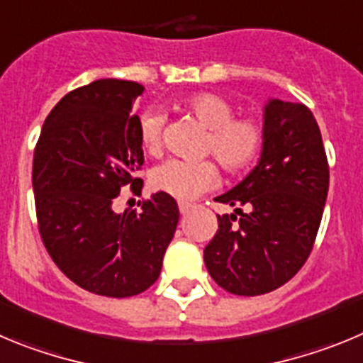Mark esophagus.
<instances>
[{
	"label": "esophagus",
	"mask_w": 363,
	"mask_h": 363,
	"mask_svg": "<svg viewBox=\"0 0 363 363\" xmlns=\"http://www.w3.org/2000/svg\"><path fill=\"white\" fill-rule=\"evenodd\" d=\"M191 210H194V204H189V202H179V211H181L182 215L189 213Z\"/></svg>",
	"instance_id": "obj_1"
}]
</instances>
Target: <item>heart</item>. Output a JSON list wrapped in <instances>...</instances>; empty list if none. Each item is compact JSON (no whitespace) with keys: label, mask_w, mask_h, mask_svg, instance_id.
<instances>
[{"label":"heart","mask_w":363,"mask_h":363,"mask_svg":"<svg viewBox=\"0 0 363 363\" xmlns=\"http://www.w3.org/2000/svg\"><path fill=\"white\" fill-rule=\"evenodd\" d=\"M184 110L204 128L202 152L211 153L226 172H240L257 161L264 146L262 121L253 116L235 117L233 104L218 94H197L184 103ZM166 116L161 110H146L139 119V141L152 155L162 148ZM220 181L213 161H181L169 159L153 169L150 184L177 201H191Z\"/></svg>","instance_id":"b5f03b06"}]
</instances>
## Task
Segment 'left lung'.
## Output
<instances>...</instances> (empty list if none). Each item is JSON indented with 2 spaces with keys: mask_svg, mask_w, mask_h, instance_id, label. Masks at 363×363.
Listing matches in <instances>:
<instances>
[{
  "mask_svg": "<svg viewBox=\"0 0 363 363\" xmlns=\"http://www.w3.org/2000/svg\"><path fill=\"white\" fill-rule=\"evenodd\" d=\"M264 130L259 164L215 199L235 213L217 215L218 230L204 247L208 273L233 295H264L298 273L328 199L329 164L311 110L269 99Z\"/></svg>",
  "mask_w": 363,
  "mask_h": 363,
  "instance_id": "left-lung-1",
  "label": "left lung"
}]
</instances>
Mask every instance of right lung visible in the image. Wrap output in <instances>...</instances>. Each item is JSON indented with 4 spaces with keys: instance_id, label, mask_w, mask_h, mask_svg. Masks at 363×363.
<instances>
[{
    "instance_id": "right-lung-1",
    "label": "right lung",
    "mask_w": 363,
    "mask_h": 363,
    "mask_svg": "<svg viewBox=\"0 0 363 363\" xmlns=\"http://www.w3.org/2000/svg\"><path fill=\"white\" fill-rule=\"evenodd\" d=\"M133 81L99 79L76 88L45 119L34 150L32 186L39 235L55 266L79 287L125 298L161 275L179 208L157 191L141 211L113 210L121 189L141 195L145 162Z\"/></svg>"
}]
</instances>
